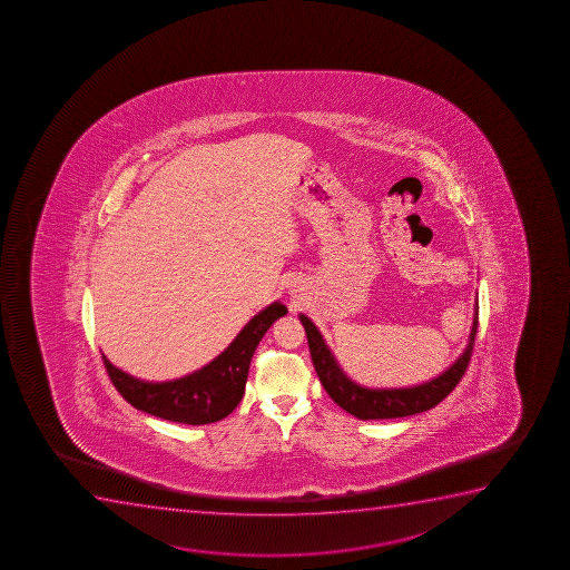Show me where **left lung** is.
Returning <instances> with one entry per match:
<instances>
[{
  "label": "left lung",
  "instance_id": "8db88e82",
  "mask_svg": "<svg viewBox=\"0 0 570 570\" xmlns=\"http://www.w3.org/2000/svg\"><path fill=\"white\" fill-rule=\"evenodd\" d=\"M299 321L307 334L308 351L315 364L316 375L321 380L322 387L326 389V393L332 396V401L358 420H389V417H404V415L428 412L454 391L455 385L465 374L471 353H473L476 326H479V303L475 302L473 326L469 334L468 347L462 355L458 356L454 364H450V368L444 370L442 374L412 387H362L343 372L340 362L335 361L332 348L326 345L324 337L316 328L315 322L303 313L299 315Z\"/></svg>",
  "mask_w": 570,
  "mask_h": 570
}]
</instances>
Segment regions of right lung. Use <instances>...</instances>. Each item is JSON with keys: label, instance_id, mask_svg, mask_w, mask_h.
I'll return each mask as SVG.
<instances>
[{"label": "right lung", "instance_id": "right-lung-1", "mask_svg": "<svg viewBox=\"0 0 570 570\" xmlns=\"http://www.w3.org/2000/svg\"><path fill=\"white\" fill-rule=\"evenodd\" d=\"M286 313V305L271 303L240 330L222 355L193 374L169 382H145L116 368L105 355L102 361L115 387L135 409L187 425L219 422L242 401L248 382L249 362L263 335Z\"/></svg>", "mask_w": 570, "mask_h": 570}]
</instances>
